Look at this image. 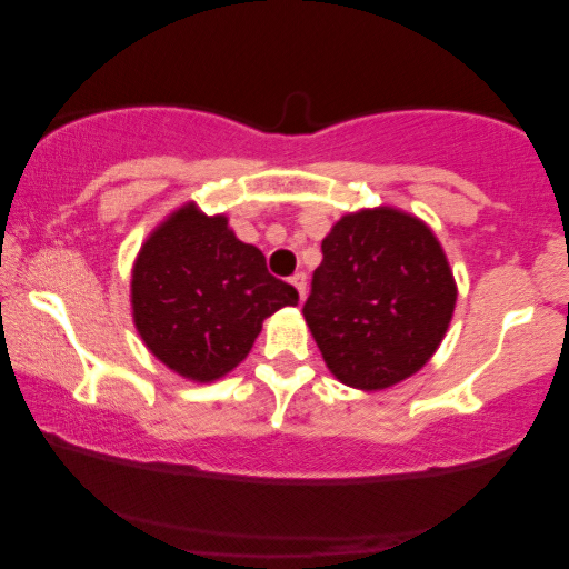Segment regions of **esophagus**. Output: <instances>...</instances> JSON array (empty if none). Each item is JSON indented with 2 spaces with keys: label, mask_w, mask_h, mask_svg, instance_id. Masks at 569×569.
Masks as SVG:
<instances>
[{
  "label": "esophagus",
  "mask_w": 569,
  "mask_h": 569,
  "mask_svg": "<svg viewBox=\"0 0 569 569\" xmlns=\"http://www.w3.org/2000/svg\"><path fill=\"white\" fill-rule=\"evenodd\" d=\"M290 282H292V287H295V290H298V295H300V300L302 298H306V274H302V271H298V274H292V279H290Z\"/></svg>",
  "instance_id": "esophagus-1"
}]
</instances>
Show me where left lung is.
<instances>
[{
  "instance_id": "8db88e82",
  "label": "left lung",
  "mask_w": 569,
  "mask_h": 569,
  "mask_svg": "<svg viewBox=\"0 0 569 569\" xmlns=\"http://www.w3.org/2000/svg\"><path fill=\"white\" fill-rule=\"evenodd\" d=\"M321 251L302 316L326 368L360 391L422 370L458 298L435 232L401 209H360L333 224Z\"/></svg>"
}]
</instances>
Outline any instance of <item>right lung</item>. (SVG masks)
<instances>
[{"mask_svg": "<svg viewBox=\"0 0 569 569\" xmlns=\"http://www.w3.org/2000/svg\"><path fill=\"white\" fill-rule=\"evenodd\" d=\"M284 306H298V290L269 274L263 253L236 238L228 217H207L193 201L150 232L131 269L139 337L197 383L238 368L263 318Z\"/></svg>", "mask_w": 569, "mask_h": 569, "instance_id": "1", "label": "right lung"}]
</instances>
